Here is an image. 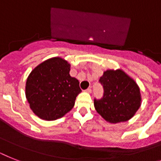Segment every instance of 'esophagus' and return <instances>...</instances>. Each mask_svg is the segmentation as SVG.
<instances>
[{"label": "esophagus", "mask_w": 161, "mask_h": 161, "mask_svg": "<svg viewBox=\"0 0 161 161\" xmlns=\"http://www.w3.org/2000/svg\"><path fill=\"white\" fill-rule=\"evenodd\" d=\"M85 92H88V93H91V92H92V89H91V87H88L87 89L85 90Z\"/></svg>", "instance_id": "34e87169"}]
</instances>
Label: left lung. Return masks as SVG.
Masks as SVG:
<instances>
[{
  "instance_id": "left-lung-1",
  "label": "left lung",
  "mask_w": 161,
  "mask_h": 161,
  "mask_svg": "<svg viewBox=\"0 0 161 161\" xmlns=\"http://www.w3.org/2000/svg\"><path fill=\"white\" fill-rule=\"evenodd\" d=\"M99 82L103 85L104 92L101 99H94L97 112L110 123L130 120L142 103L136 83L121 69L107 70Z\"/></svg>"
}]
</instances>
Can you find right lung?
<instances>
[{"label":"right lung","mask_w":161,"mask_h":161,"mask_svg":"<svg viewBox=\"0 0 161 161\" xmlns=\"http://www.w3.org/2000/svg\"><path fill=\"white\" fill-rule=\"evenodd\" d=\"M69 71L70 64L59 57L45 60L31 71L26 81L25 97L31 109L40 118L56 120L74 108L82 90Z\"/></svg>","instance_id":"right-lung-1"}]
</instances>
